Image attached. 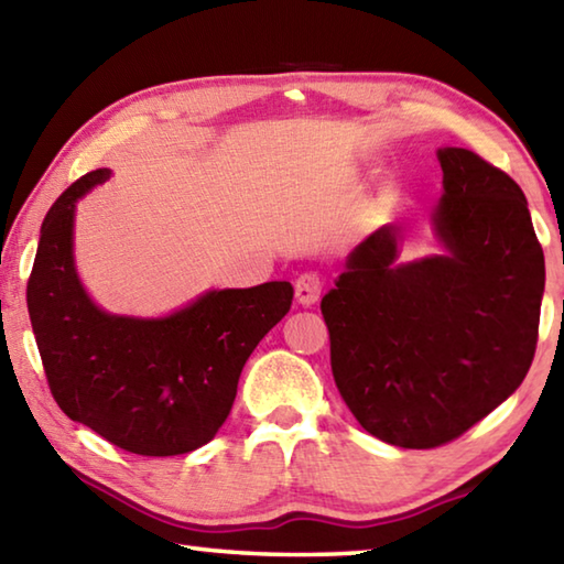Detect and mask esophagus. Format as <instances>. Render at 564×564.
Masks as SVG:
<instances>
[{"mask_svg": "<svg viewBox=\"0 0 564 564\" xmlns=\"http://www.w3.org/2000/svg\"><path fill=\"white\" fill-rule=\"evenodd\" d=\"M323 293V281L318 273H301L299 279H295V299L303 305H311L321 299Z\"/></svg>", "mask_w": 564, "mask_h": 564, "instance_id": "34e87169", "label": "esophagus"}]
</instances>
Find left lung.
<instances>
[{
    "instance_id": "obj_1",
    "label": "left lung",
    "mask_w": 564,
    "mask_h": 564,
    "mask_svg": "<svg viewBox=\"0 0 564 564\" xmlns=\"http://www.w3.org/2000/svg\"><path fill=\"white\" fill-rule=\"evenodd\" d=\"M435 228L447 256L400 263L398 224L370 234L321 301L343 400L378 441L453 443L512 395L538 348L545 256L522 188L441 149Z\"/></svg>"
}]
</instances>
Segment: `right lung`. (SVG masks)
I'll return each mask as SVG.
<instances>
[{
    "label": "right lung",
    "instance_id": "right-lung-1",
    "mask_svg": "<svg viewBox=\"0 0 564 564\" xmlns=\"http://www.w3.org/2000/svg\"><path fill=\"white\" fill-rule=\"evenodd\" d=\"M109 178L84 174L42 224L26 305L52 395L104 441L147 457L206 445L231 413L259 340L291 308L293 285L212 291L159 321L109 316L84 293L72 259L74 204Z\"/></svg>",
    "mask_w": 564,
    "mask_h": 564
}]
</instances>
